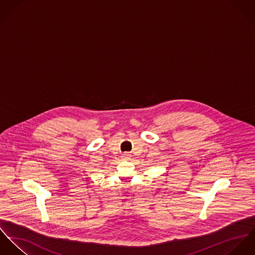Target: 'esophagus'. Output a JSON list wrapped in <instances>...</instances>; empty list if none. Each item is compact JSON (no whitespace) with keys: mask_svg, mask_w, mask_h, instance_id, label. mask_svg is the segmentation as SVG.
I'll return each instance as SVG.
<instances>
[{"mask_svg":"<svg viewBox=\"0 0 255 255\" xmlns=\"http://www.w3.org/2000/svg\"><path fill=\"white\" fill-rule=\"evenodd\" d=\"M131 154L129 153V152H124L123 154H122V156H121V158L123 159V160H129V159H131Z\"/></svg>","mask_w":255,"mask_h":255,"instance_id":"obj_1","label":"esophagus"}]
</instances>
